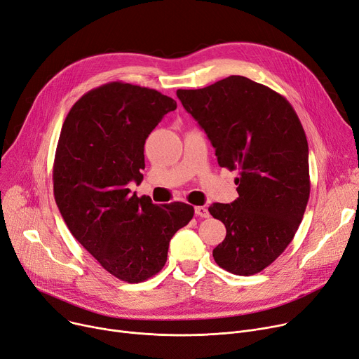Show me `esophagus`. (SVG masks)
<instances>
[{"instance_id":"34e87169","label":"esophagus","mask_w":359,"mask_h":359,"mask_svg":"<svg viewBox=\"0 0 359 359\" xmlns=\"http://www.w3.org/2000/svg\"><path fill=\"white\" fill-rule=\"evenodd\" d=\"M195 214L199 218H208L210 217V211H208V208H206V206H196Z\"/></svg>"}]
</instances>
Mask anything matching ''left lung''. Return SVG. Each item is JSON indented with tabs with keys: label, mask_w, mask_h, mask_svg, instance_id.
Masks as SVG:
<instances>
[{
	"label": "left lung",
	"mask_w": 359,
	"mask_h": 359,
	"mask_svg": "<svg viewBox=\"0 0 359 359\" xmlns=\"http://www.w3.org/2000/svg\"><path fill=\"white\" fill-rule=\"evenodd\" d=\"M183 107L206 132L218 164L238 170V198L208 211L227 234L214 249L234 275L259 273L292 241L310 198L309 144L290 102L241 75L208 87L177 90Z\"/></svg>",
	"instance_id": "left-lung-1"
}]
</instances>
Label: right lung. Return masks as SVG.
<instances>
[{
  "instance_id": "right-lung-1",
  "label": "right lung",
  "mask_w": 359,
  "mask_h": 359,
  "mask_svg": "<svg viewBox=\"0 0 359 359\" xmlns=\"http://www.w3.org/2000/svg\"><path fill=\"white\" fill-rule=\"evenodd\" d=\"M176 107L157 90L111 81L75 102L56 145L53 195L68 230L129 284L163 269L170 240L195 214L184 202L154 205L128 187L142 180L145 140Z\"/></svg>"
}]
</instances>
